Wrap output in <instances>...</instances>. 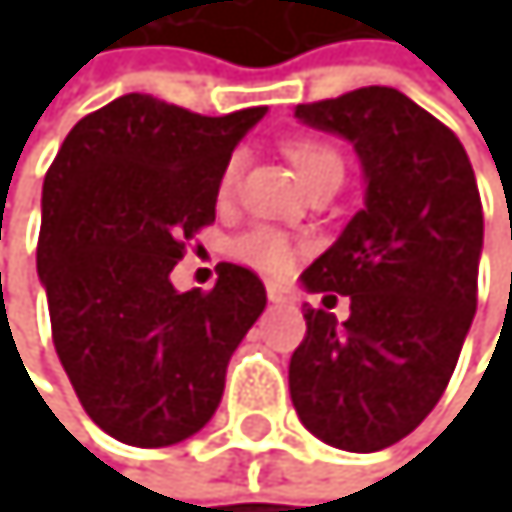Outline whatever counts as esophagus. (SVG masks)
Listing matches in <instances>:
<instances>
[{
	"label": "esophagus",
	"mask_w": 512,
	"mask_h": 512,
	"mask_svg": "<svg viewBox=\"0 0 512 512\" xmlns=\"http://www.w3.org/2000/svg\"><path fill=\"white\" fill-rule=\"evenodd\" d=\"M267 298H270L273 304H288V301H291V291H288L285 285L270 282V285H267Z\"/></svg>",
	"instance_id": "34e87169"
}]
</instances>
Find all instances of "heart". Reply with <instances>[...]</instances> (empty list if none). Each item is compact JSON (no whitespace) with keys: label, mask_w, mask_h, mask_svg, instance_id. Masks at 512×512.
<instances>
[{"label":"heart","mask_w":512,"mask_h":512,"mask_svg":"<svg viewBox=\"0 0 512 512\" xmlns=\"http://www.w3.org/2000/svg\"><path fill=\"white\" fill-rule=\"evenodd\" d=\"M288 156H291L294 168L301 171V178L307 184H316L319 178H325V174H341L344 171L341 156L334 153L328 144H319V141H294V144H288ZM242 165H245V153L236 150L227 159V165L221 168V181H218L221 199L233 196V190H236V184L242 178ZM233 248H236V254L245 264L258 267L264 273H273V276L288 273L291 264H294V242L285 233L273 230V227H251L248 233H242L236 239Z\"/></svg>","instance_id":"b5f03b06"}]
</instances>
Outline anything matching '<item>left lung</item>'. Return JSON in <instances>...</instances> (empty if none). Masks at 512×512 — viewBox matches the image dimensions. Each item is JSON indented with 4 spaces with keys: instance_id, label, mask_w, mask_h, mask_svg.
Instances as JSON below:
<instances>
[{
    "instance_id": "obj_1",
    "label": "left lung",
    "mask_w": 512,
    "mask_h": 512,
    "mask_svg": "<svg viewBox=\"0 0 512 512\" xmlns=\"http://www.w3.org/2000/svg\"><path fill=\"white\" fill-rule=\"evenodd\" d=\"M294 116L353 144L365 205L301 276L325 310L304 313L288 390L316 439L365 455L415 430L458 365L476 313L479 187L455 131L396 88H356ZM338 293L351 298L344 323L327 313Z\"/></svg>"
}]
</instances>
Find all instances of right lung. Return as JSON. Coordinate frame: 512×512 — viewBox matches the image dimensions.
<instances>
[{"instance_id": "1", "label": "right lung", "mask_w": 512, "mask_h": 512, "mask_svg": "<svg viewBox=\"0 0 512 512\" xmlns=\"http://www.w3.org/2000/svg\"><path fill=\"white\" fill-rule=\"evenodd\" d=\"M264 113L199 116L122 94L73 125L45 174L36 270L54 350L88 418L125 445L199 433L267 307L239 264H218L211 291L171 285L184 245L214 221L221 168Z\"/></svg>"}]
</instances>
